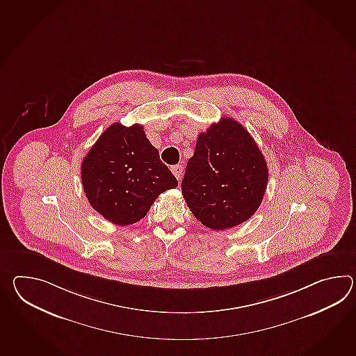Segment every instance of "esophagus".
Segmentation results:
<instances>
[{
	"label": "esophagus",
	"mask_w": 356,
	"mask_h": 356,
	"mask_svg": "<svg viewBox=\"0 0 356 356\" xmlns=\"http://www.w3.org/2000/svg\"><path fill=\"white\" fill-rule=\"evenodd\" d=\"M171 171H172V174L175 175V177H176L177 180H181L182 172H184V167H182V165L171 166Z\"/></svg>",
	"instance_id": "esophagus-1"
}]
</instances>
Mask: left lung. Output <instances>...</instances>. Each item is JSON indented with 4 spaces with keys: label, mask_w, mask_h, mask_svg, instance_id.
Instances as JSON below:
<instances>
[{
    "label": "left lung",
    "mask_w": 356,
    "mask_h": 356,
    "mask_svg": "<svg viewBox=\"0 0 356 356\" xmlns=\"http://www.w3.org/2000/svg\"><path fill=\"white\" fill-rule=\"evenodd\" d=\"M267 182L268 167L252 135L240 122L223 118L197 135L181 191L197 221L226 229L257 212Z\"/></svg>",
    "instance_id": "1"
}]
</instances>
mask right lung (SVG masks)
<instances>
[{
	"instance_id": "obj_1",
	"label": "right lung",
	"mask_w": 356,
	"mask_h": 356,
	"mask_svg": "<svg viewBox=\"0 0 356 356\" xmlns=\"http://www.w3.org/2000/svg\"><path fill=\"white\" fill-rule=\"evenodd\" d=\"M81 182L90 206L119 226L140 221L161 193L177 186L143 127L118 122L103 131L83 159Z\"/></svg>"
}]
</instances>
